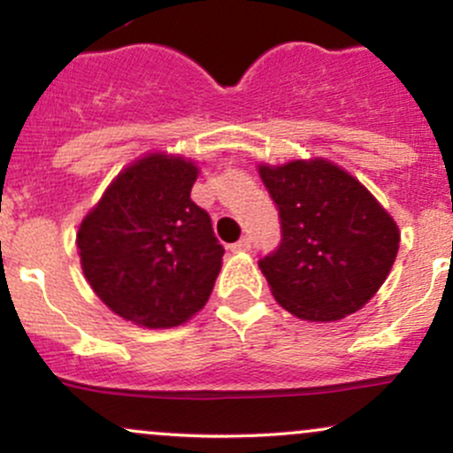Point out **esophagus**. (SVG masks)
Returning a JSON list of instances; mask_svg holds the SVG:
<instances>
[{"mask_svg":"<svg viewBox=\"0 0 453 453\" xmlns=\"http://www.w3.org/2000/svg\"><path fill=\"white\" fill-rule=\"evenodd\" d=\"M249 247H251V238H241V241L238 242H234V244H230V251L232 253H242V251H249Z\"/></svg>","mask_w":453,"mask_h":453,"instance_id":"esophagus-1","label":"esophagus"}]
</instances>
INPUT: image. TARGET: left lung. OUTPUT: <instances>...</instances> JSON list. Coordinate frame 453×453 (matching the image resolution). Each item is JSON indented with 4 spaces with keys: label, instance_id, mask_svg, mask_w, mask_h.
Returning <instances> with one entry per match:
<instances>
[{
    "label": "left lung",
    "instance_id": "1",
    "mask_svg": "<svg viewBox=\"0 0 453 453\" xmlns=\"http://www.w3.org/2000/svg\"><path fill=\"white\" fill-rule=\"evenodd\" d=\"M279 206L280 244L259 259L270 292L304 321H336L379 292L400 232L377 197L324 157L259 164Z\"/></svg>",
    "mask_w": 453,
    "mask_h": 453
}]
</instances>
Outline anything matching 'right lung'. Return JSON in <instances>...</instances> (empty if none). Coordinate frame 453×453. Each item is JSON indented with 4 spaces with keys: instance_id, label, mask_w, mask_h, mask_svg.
I'll use <instances>...</instances> for the list:
<instances>
[{
    "instance_id": "obj_1",
    "label": "right lung",
    "mask_w": 453,
    "mask_h": 453,
    "mask_svg": "<svg viewBox=\"0 0 453 453\" xmlns=\"http://www.w3.org/2000/svg\"><path fill=\"white\" fill-rule=\"evenodd\" d=\"M200 168L180 155L147 153L106 187L76 234L81 266L112 313L164 330L209 303L223 247L209 212L191 200Z\"/></svg>"
}]
</instances>
